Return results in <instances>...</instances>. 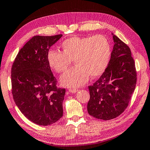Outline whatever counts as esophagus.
<instances>
[{"label":"esophagus","mask_w":150,"mask_h":150,"mask_svg":"<svg viewBox=\"0 0 150 150\" xmlns=\"http://www.w3.org/2000/svg\"><path fill=\"white\" fill-rule=\"evenodd\" d=\"M69 91L71 93H74L78 91V89H75V88H71V89H69Z\"/></svg>","instance_id":"obj_1"}]
</instances>
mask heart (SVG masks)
<instances>
[{
  "mask_svg": "<svg viewBox=\"0 0 150 150\" xmlns=\"http://www.w3.org/2000/svg\"><path fill=\"white\" fill-rule=\"evenodd\" d=\"M63 51L51 50L48 61L57 73H63L74 61L76 65L61 76V81L67 87H79L89 79L105 71L111 54V46L103 35L85 37H71L61 44Z\"/></svg>",
  "mask_w": 150,
  "mask_h": 150,
  "instance_id": "b5f03b06",
  "label": "heart"
}]
</instances>
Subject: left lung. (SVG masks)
<instances>
[{
	"label": "left lung",
	"mask_w": 150,
	"mask_h": 150,
	"mask_svg": "<svg viewBox=\"0 0 150 150\" xmlns=\"http://www.w3.org/2000/svg\"><path fill=\"white\" fill-rule=\"evenodd\" d=\"M111 59L98 80L89 85L87 111L103 120L121 115L129 105L137 82V71L129 47L113 34Z\"/></svg>",
	"instance_id": "obj_1"
}]
</instances>
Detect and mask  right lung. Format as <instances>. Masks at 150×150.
I'll use <instances>...</instances> for the list:
<instances>
[{
	"instance_id": "add662e5",
	"label": "right lung",
	"mask_w": 150,
	"mask_h": 150,
	"mask_svg": "<svg viewBox=\"0 0 150 150\" xmlns=\"http://www.w3.org/2000/svg\"><path fill=\"white\" fill-rule=\"evenodd\" d=\"M63 36H34L18 52L11 69L12 94L16 106L30 122L49 125L62 117L65 88L57 87L48 53Z\"/></svg>"
}]
</instances>
